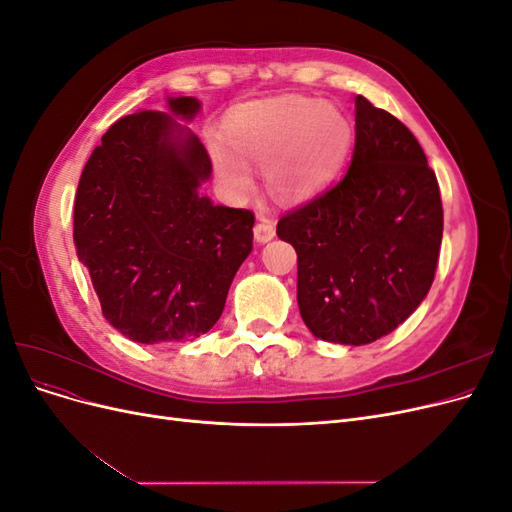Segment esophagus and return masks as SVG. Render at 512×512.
<instances>
[{"label": "esophagus", "instance_id": "esophagus-1", "mask_svg": "<svg viewBox=\"0 0 512 512\" xmlns=\"http://www.w3.org/2000/svg\"><path fill=\"white\" fill-rule=\"evenodd\" d=\"M273 237H275V224L269 218H265V215H260L256 226H254V239L258 243H267Z\"/></svg>", "mask_w": 512, "mask_h": 512}]
</instances>
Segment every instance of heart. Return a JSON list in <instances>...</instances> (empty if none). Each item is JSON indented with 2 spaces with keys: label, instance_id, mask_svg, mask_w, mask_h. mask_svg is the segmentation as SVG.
<instances>
[{
  "label": "heart",
  "instance_id": "b5f03b06",
  "mask_svg": "<svg viewBox=\"0 0 512 512\" xmlns=\"http://www.w3.org/2000/svg\"><path fill=\"white\" fill-rule=\"evenodd\" d=\"M228 143H213L215 173L230 192L254 185V162L282 200H305L335 179L350 147L348 119L331 104L284 96L237 108L226 123Z\"/></svg>",
  "mask_w": 512,
  "mask_h": 512
}]
</instances>
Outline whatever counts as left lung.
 <instances>
[{"mask_svg":"<svg viewBox=\"0 0 512 512\" xmlns=\"http://www.w3.org/2000/svg\"><path fill=\"white\" fill-rule=\"evenodd\" d=\"M354 153L331 190L277 222L297 252V301L324 342L363 346L421 305L436 275L442 198L414 134L367 98L354 100Z\"/></svg>","mask_w":512,"mask_h":512,"instance_id":"8db88e82","label":"left lung"}]
</instances>
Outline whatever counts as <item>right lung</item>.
Here are the masks:
<instances>
[{
	"instance_id": "1",
	"label": "right lung",
	"mask_w": 512,
	"mask_h": 512,
	"mask_svg": "<svg viewBox=\"0 0 512 512\" xmlns=\"http://www.w3.org/2000/svg\"><path fill=\"white\" fill-rule=\"evenodd\" d=\"M192 119L200 102L168 98ZM173 115L121 117L91 153L74 198V245L104 318L138 344L207 333L252 252L254 213L198 192L211 175L205 145Z\"/></svg>"
}]
</instances>
